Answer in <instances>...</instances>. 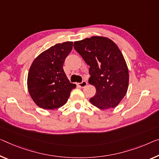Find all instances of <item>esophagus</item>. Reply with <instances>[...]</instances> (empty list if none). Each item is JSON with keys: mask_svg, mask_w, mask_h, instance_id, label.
I'll return each mask as SVG.
<instances>
[{"mask_svg": "<svg viewBox=\"0 0 159 159\" xmlns=\"http://www.w3.org/2000/svg\"><path fill=\"white\" fill-rule=\"evenodd\" d=\"M77 84H78V86L80 87L81 88H84V87H85L87 86V81H85V80H83V81H82V82L78 83Z\"/></svg>", "mask_w": 159, "mask_h": 159, "instance_id": "obj_1", "label": "esophagus"}]
</instances>
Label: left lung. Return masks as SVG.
<instances>
[{
    "mask_svg": "<svg viewBox=\"0 0 159 159\" xmlns=\"http://www.w3.org/2000/svg\"><path fill=\"white\" fill-rule=\"evenodd\" d=\"M74 48L90 67L89 83L96 94L89 101L99 109L114 108L129 85L128 67L118 46L110 39L94 36L75 42Z\"/></svg>",
    "mask_w": 159,
    "mask_h": 159,
    "instance_id": "1",
    "label": "left lung"
}]
</instances>
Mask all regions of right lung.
<instances>
[{"instance_id":"obj_1","label":"right lung","mask_w":159,"mask_h":159,"mask_svg":"<svg viewBox=\"0 0 159 159\" xmlns=\"http://www.w3.org/2000/svg\"><path fill=\"white\" fill-rule=\"evenodd\" d=\"M72 45V42L56 44L38 55L31 65L28 75V91L40 108L54 109L63 106L76 87L68 80L62 67Z\"/></svg>"}]
</instances>
